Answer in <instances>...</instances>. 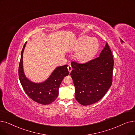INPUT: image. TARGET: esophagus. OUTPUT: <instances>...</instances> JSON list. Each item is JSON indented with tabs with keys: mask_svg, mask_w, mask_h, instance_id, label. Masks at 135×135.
<instances>
[{
	"mask_svg": "<svg viewBox=\"0 0 135 135\" xmlns=\"http://www.w3.org/2000/svg\"><path fill=\"white\" fill-rule=\"evenodd\" d=\"M67 68H68V70L69 72L71 73V72L72 71V66H71V65H69V66H68Z\"/></svg>",
	"mask_w": 135,
	"mask_h": 135,
	"instance_id": "esophagus-1",
	"label": "esophagus"
}]
</instances>
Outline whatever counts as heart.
I'll return each instance as SVG.
<instances>
[{"instance_id":"1","label":"heart","mask_w":135,"mask_h":135,"mask_svg":"<svg viewBox=\"0 0 135 135\" xmlns=\"http://www.w3.org/2000/svg\"><path fill=\"white\" fill-rule=\"evenodd\" d=\"M99 46L98 41L95 38H90L89 37L81 38L74 48V51H79L76 54V58L81 62L90 60L97 53Z\"/></svg>"}]
</instances>
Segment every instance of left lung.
Masks as SVG:
<instances>
[{"instance_id":"left-lung-1","label":"left lung","mask_w":135,"mask_h":135,"mask_svg":"<svg viewBox=\"0 0 135 135\" xmlns=\"http://www.w3.org/2000/svg\"><path fill=\"white\" fill-rule=\"evenodd\" d=\"M71 65L77 101L89 105L100 100L113 82L114 60L108 43L99 57L84 63L73 61Z\"/></svg>"}]
</instances>
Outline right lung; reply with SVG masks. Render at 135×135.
Segmentation results:
<instances>
[{
  "label": "right lung",
  "instance_id": "right-lung-1",
  "mask_svg": "<svg viewBox=\"0 0 135 135\" xmlns=\"http://www.w3.org/2000/svg\"><path fill=\"white\" fill-rule=\"evenodd\" d=\"M26 42L23 47L19 66V78L20 83L28 97L39 104L47 105L54 102L58 95V89L63 79L69 74L67 67H57L45 81L34 83L27 79L23 71L22 56Z\"/></svg>",
  "mask_w": 135,
  "mask_h": 135
}]
</instances>
